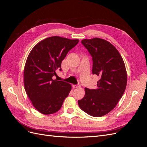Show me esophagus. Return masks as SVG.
Wrapping results in <instances>:
<instances>
[{"label":"esophagus","instance_id":"34e87169","mask_svg":"<svg viewBox=\"0 0 147 147\" xmlns=\"http://www.w3.org/2000/svg\"><path fill=\"white\" fill-rule=\"evenodd\" d=\"M72 86L74 88H78L80 87V85H78V84H74Z\"/></svg>","mask_w":147,"mask_h":147}]
</instances>
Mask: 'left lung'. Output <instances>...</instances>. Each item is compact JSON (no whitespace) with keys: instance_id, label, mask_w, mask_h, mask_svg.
<instances>
[{"instance_id":"left-lung-1","label":"left lung","mask_w":147,"mask_h":147,"mask_svg":"<svg viewBox=\"0 0 147 147\" xmlns=\"http://www.w3.org/2000/svg\"><path fill=\"white\" fill-rule=\"evenodd\" d=\"M82 43L92 57V74L100 76V79L96 89L84 88L85 95L78 100V104L90 115L102 117L115 107L125 91V64L117 48L104 39H83Z\"/></svg>"}]
</instances>
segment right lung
<instances>
[{"mask_svg": "<svg viewBox=\"0 0 147 147\" xmlns=\"http://www.w3.org/2000/svg\"><path fill=\"white\" fill-rule=\"evenodd\" d=\"M79 40L53 36L39 42L30 51L24 69V88L34 107L40 113L57 112L72 90L71 84L52 77L56 75L67 53Z\"/></svg>", "mask_w": 147, "mask_h": 147, "instance_id": "1", "label": "right lung"}]
</instances>
